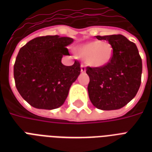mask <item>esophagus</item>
Instances as JSON below:
<instances>
[{
    "instance_id": "1",
    "label": "esophagus",
    "mask_w": 152,
    "mask_h": 152,
    "mask_svg": "<svg viewBox=\"0 0 152 152\" xmlns=\"http://www.w3.org/2000/svg\"><path fill=\"white\" fill-rule=\"evenodd\" d=\"M86 72V68L85 65H83V64H81V72L83 73V72Z\"/></svg>"
}]
</instances>
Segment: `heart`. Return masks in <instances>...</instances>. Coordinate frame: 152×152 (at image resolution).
Returning a JSON list of instances; mask_svg holds the SVG:
<instances>
[{
	"label": "heart",
	"instance_id": "b5f03b06",
	"mask_svg": "<svg viewBox=\"0 0 152 152\" xmlns=\"http://www.w3.org/2000/svg\"><path fill=\"white\" fill-rule=\"evenodd\" d=\"M76 55L94 67H102L110 61L113 50L110 43L105 41L89 42L76 50Z\"/></svg>",
	"mask_w": 152,
	"mask_h": 152
}]
</instances>
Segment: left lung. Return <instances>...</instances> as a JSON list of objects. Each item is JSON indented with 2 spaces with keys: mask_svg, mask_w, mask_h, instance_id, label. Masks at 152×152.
I'll use <instances>...</instances> for the list:
<instances>
[{
  "mask_svg": "<svg viewBox=\"0 0 152 152\" xmlns=\"http://www.w3.org/2000/svg\"><path fill=\"white\" fill-rule=\"evenodd\" d=\"M113 47V57L102 67H87L90 82L88 91L91 103L98 109L122 108L136 96L141 83L142 60L134 42L121 34L98 35Z\"/></svg>",
  "mask_w": 152,
  "mask_h": 152,
  "instance_id": "left-lung-1",
  "label": "left lung"
}]
</instances>
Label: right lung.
I'll return each mask as SVG.
<instances>
[{"label": "right lung", "instance_id": "right-lung-1", "mask_svg": "<svg viewBox=\"0 0 152 152\" xmlns=\"http://www.w3.org/2000/svg\"><path fill=\"white\" fill-rule=\"evenodd\" d=\"M73 39L59 35L37 37L20 49L14 64L15 87L34 108L53 110L63 105L69 88L80 73V64L61 63L69 55L67 46Z\"/></svg>", "mask_w": 152, "mask_h": 152}]
</instances>
